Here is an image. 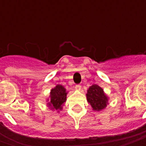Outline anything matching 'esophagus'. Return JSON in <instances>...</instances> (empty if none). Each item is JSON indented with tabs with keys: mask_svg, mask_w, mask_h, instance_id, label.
Returning a JSON list of instances; mask_svg holds the SVG:
<instances>
[{
	"mask_svg": "<svg viewBox=\"0 0 146 146\" xmlns=\"http://www.w3.org/2000/svg\"><path fill=\"white\" fill-rule=\"evenodd\" d=\"M75 88H76V90L79 91V90H80V89H81V85H80V84H76Z\"/></svg>",
	"mask_w": 146,
	"mask_h": 146,
	"instance_id": "esophagus-1",
	"label": "esophagus"
}]
</instances>
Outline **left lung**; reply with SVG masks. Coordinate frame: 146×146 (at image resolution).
<instances>
[{"label":"left lung","mask_w":146,"mask_h":146,"mask_svg":"<svg viewBox=\"0 0 146 146\" xmlns=\"http://www.w3.org/2000/svg\"><path fill=\"white\" fill-rule=\"evenodd\" d=\"M87 96L88 102L94 110H102L106 106L108 98L104 93L103 89L97 84H93L88 88Z\"/></svg>","instance_id":"obj_1"}]
</instances>
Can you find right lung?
<instances>
[{"label":"right lung","mask_w":146,"mask_h":146,"mask_svg":"<svg viewBox=\"0 0 146 146\" xmlns=\"http://www.w3.org/2000/svg\"><path fill=\"white\" fill-rule=\"evenodd\" d=\"M66 94L67 93L66 92V88L58 84L50 92V99L48 105L53 110H62V106L66 100Z\"/></svg>","instance_id":"obj_1"}]
</instances>
